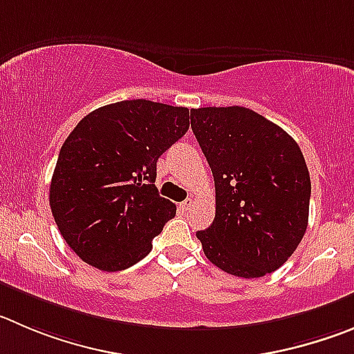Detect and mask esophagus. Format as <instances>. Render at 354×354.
Returning a JSON list of instances; mask_svg holds the SVG:
<instances>
[{
    "label": "esophagus",
    "instance_id": "34e87169",
    "mask_svg": "<svg viewBox=\"0 0 354 354\" xmlns=\"http://www.w3.org/2000/svg\"><path fill=\"white\" fill-rule=\"evenodd\" d=\"M190 206H192V199H187V201H183V203L180 204V207L183 211H187V209H190Z\"/></svg>",
    "mask_w": 354,
    "mask_h": 354
}]
</instances>
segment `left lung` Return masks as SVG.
<instances>
[{"label":"left lung","instance_id":"left-lung-1","mask_svg":"<svg viewBox=\"0 0 354 354\" xmlns=\"http://www.w3.org/2000/svg\"><path fill=\"white\" fill-rule=\"evenodd\" d=\"M190 122L214 178L216 213L204 255L237 277L279 269L302 241L311 178L297 141L250 108H196Z\"/></svg>","mask_w":354,"mask_h":354}]
</instances>
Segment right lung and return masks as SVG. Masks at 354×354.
Returning a JSON list of instances; mask_svg holds the SVG:
<instances>
[{
	"label": "right lung",
	"mask_w": 354,
	"mask_h": 354,
	"mask_svg": "<svg viewBox=\"0 0 354 354\" xmlns=\"http://www.w3.org/2000/svg\"><path fill=\"white\" fill-rule=\"evenodd\" d=\"M188 108L132 99L106 104L66 138L50 183V209L85 263L115 272L150 253L176 214L158 196L157 160L190 127Z\"/></svg>",
	"instance_id": "add662e5"
}]
</instances>
